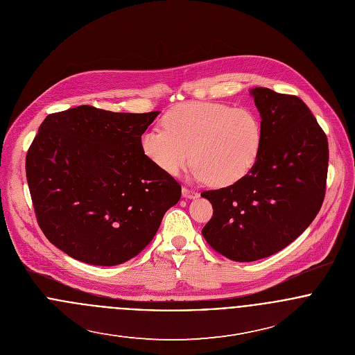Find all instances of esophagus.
Wrapping results in <instances>:
<instances>
[{"label": "esophagus", "mask_w": 355, "mask_h": 355, "mask_svg": "<svg viewBox=\"0 0 355 355\" xmlns=\"http://www.w3.org/2000/svg\"><path fill=\"white\" fill-rule=\"evenodd\" d=\"M182 196H183V198H187V200H196V198H198V193L191 191V190H189V189H186V187H183Z\"/></svg>", "instance_id": "34e87169"}]
</instances>
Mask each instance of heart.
Listing matches in <instances>:
<instances>
[{
    "label": "heart",
    "mask_w": 355,
    "mask_h": 355,
    "mask_svg": "<svg viewBox=\"0 0 355 355\" xmlns=\"http://www.w3.org/2000/svg\"><path fill=\"white\" fill-rule=\"evenodd\" d=\"M164 130L141 135V150L159 171L178 176L196 161V180L228 187L242 180L254 166L262 144L258 116L245 106L217 102H187L168 110Z\"/></svg>",
    "instance_id": "b5f03b06"
}]
</instances>
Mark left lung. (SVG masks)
Here are the masks:
<instances>
[{"mask_svg": "<svg viewBox=\"0 0 355 355\" xmlns=\"http://www.w3.org/2000/svg\"><path fill=\"white\" fill-rule=\"evenodd\" d=\"M262 144L238 183L201 196L213 206L207 245L228 259L252 262L283 250L317 216L325 194L328 142L301 98L255 87Z\"/></svg>", "mask_w": 355, "mask_h": 355, "instance_id": "obj_1", "label": "left lung"}]
</instances>
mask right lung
<instances>
[{
  "instance_id": "1",
  "label": "right lung",
  "mask_w": 355,
  "mask_h": 355,
  "mask_svg": "<svg viewBox=\"0 0 355 355\" xmlns=\"http://www.w3.org/2000/svg\"><path fill=\"white\" fill-rule=\"evenodd\" d=\"M158 114L82 105L44 120L26 175L38 224L61 252L113 266L152 242L182 196L180 184L141 150V135Z\"/></svg>"
}]
</instances>
